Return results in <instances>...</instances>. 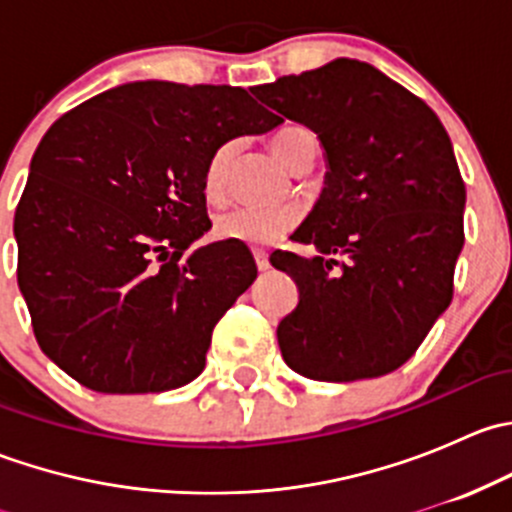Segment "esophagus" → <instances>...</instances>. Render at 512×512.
I'll use <instances>...</instances> for the list:
<instances>
[{"instance_id":"34e87169","label":"esophagus","mask_w":512,"mask_h":512,"mask_svg":"<svg viewBox=\"0 0 512 512\" xmlns=\"http://www.w3.org/2000/svg\"><path fill=\"white\" fill-rule=\"evenodd\" d=\"M252 255H255L257 270H260V272L270 270V257H267V252H265V250H252Z\"/></svg>"}]
</instances>
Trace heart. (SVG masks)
I'll list each match as a JSON object with an SVG mask.
<instances>
[{
	"label": "heart",
	"instance_id": "1",
	"mask_svg": "<svg viewBox=\"0 0 512 512\" xmlns=\"http://www.w3.org/2000/svg\"><path fill=\"white\" fill-rule=\"evenodd\" d=\"M314 136L302 126H285L270 136V148L287 168L302 156L307 146H312ZM232 148L220 146L205 165L203 193L210 203H223L227 195V165H230ZM297 223V213L292 208H232L215 220V237L242 245H267L285 235Z\"/></svg>",
	"mask_w": 512,
	"mask_h": 512
}]
</instances>
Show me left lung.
<instances>
[{
    "instance_id": "8db88e82",
    "label": "left lung",
    "mask_w": 512,
    "mask_h": 512,
    "mask_svg": "<svg viewBox=\"0 0 512 512\" xmlns=\"http://www.w3.org/2000/svg\"><path fill=\"white\" fill-rule=\"evenodd\" d=\"M252 94L312 128L329 163L327 188L292 235L317 255H270L299 289L277 327L287 366L314 381L399 369L451 304L466 240V185L446 128L421 98L354 59Z\"/></svg>"
}]
</instances>
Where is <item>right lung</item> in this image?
<instances>
[{"mask_svg":"<svg viewBox=\"0 0 512 512\" xmlns=\"http://www.w3.org/2000/svg\"><path fill=\"white\" fill-rule=\"evenodd\" d=\"M280 123L245 89L173 81L116 86L64 113L14 213L41 352L101 394L190 384L257 277L242 242L188 252L210 227L205 165L230 138Z\"/></svg>","mask_w":512,"mask_h":512,"instance_id":"obj_1","label":"right lung"}]
</instances>
